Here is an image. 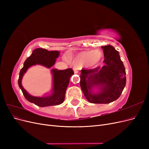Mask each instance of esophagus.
<instances>
[{"mask_svg":"<svg viewBox=\"0 0 149 149\" xmlns=\"http://www.w3.org/2000/svg\"><path fill=\"white\" fill-rule=\"evenodd\" d=\"M73 71H74V73H78V69L76 68V67H74L73 68Z\"/></svg>","mask_w":149,"mask_h":149,"instance_id":"obj_1","label":"esophagus"}]
</instances>
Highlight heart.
Here are the masks:
<instances>
[{"label":"heart","instance_id":"b5f03b06","mask_svg":"<svg viewBox=\"0 0 149 149\" xmlns=\"http://www.w3.org/2000/svg\"><path fill=\"white\" fill-rule=\"evenodd\" d=\"M103 53L100 49L83 51L76 55L74 58V63L78 65L85 64L88 67H93L97 65L101 61Z\"/></svg>","mask_w":149,"mask_h":149}]
</instances>
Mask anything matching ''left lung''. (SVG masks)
Listing matches in <instances>:
<instances>
[{
  "label": "left lung",
  "mask_w": 149,
  "mask_h": 149,
  "mask_svg": "<svg viewBox=\"0 0 149 149\" xmlns=\"http://www.w3.org/2000/svg\"><path fill=\"white\" fill-rule=\"evenodd\" d=\"M101 48L104 65L82 69L80 75V86L84 95L89 102L94 104H107L118 100L126 83L125 69L119 53L111 45ZM94 87L99 88L98 93H92Z\"/></svg>",
  "instance_id": "obj_1"
}]
</instances>
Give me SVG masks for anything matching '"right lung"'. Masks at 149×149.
Returning <instances> with one entry per match:
<instances>
[{"label":"right lung","instance_id":"1","mask_svg":"<svg viewBox=\"0 0 149 149\" xmlns=\"http://www.w3.org/2000/svg\"><path fill=\"white\" fill-rule=\"evenodd\" d=\"M59 55L60 52L58 51H48L43 48H36L31 55L25 61L24 67L20 71L18 83L26 100L40 107L56 106L63 102L65 92L68 86L70 77L74 74V71L71 68L64 70H52L53 92L49 96L45 97L32 96L26 92L22 85V78L29 67L35 65H40L49 68L55 65L56 58L59 56Z\"/></svg>","mask_w":149,"mask_h":149}]
</instances>
